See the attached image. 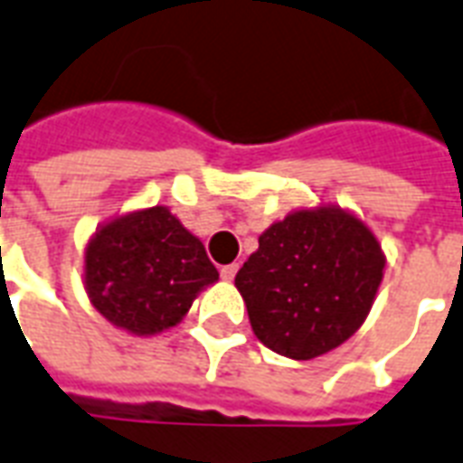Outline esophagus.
<instances>
[{
    "label": "esophagus",
    "mask_w": 463,
    "mask_h": 463,
    "mask_svg": "<svg viewBox=\"0 0 463 463\" xmlns=\"http://www.w3.org/2000/svg\"><path fill=\"white\" fill-rule=\"evenodd\" d=\"M236 270H239V266H236V263L222 266V270H219V273H222V280H234Z\"/></svg>",
    "instance_id": "obj_1"
}]
</instances>
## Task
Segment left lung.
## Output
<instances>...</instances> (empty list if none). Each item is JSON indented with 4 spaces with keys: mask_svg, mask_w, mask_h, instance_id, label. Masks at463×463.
<instances>
[{
    "mask_svg": "<svg viewBox=\"0 0 463 463\" xmlns=\"http://www.w3.org/2000/svg\"><path fill=\"white\" fill-rule=\"evenodd\" d=\"M385 253L366 222L339 204L290 212L259 236L236 273L256 339L295 361L336 349L368 317Z\"/></svg>",
    "mask_w": 463,
    "mask_h": 463,
    "instance_id": "1",
    "label": "left lung"
}]
</instances>
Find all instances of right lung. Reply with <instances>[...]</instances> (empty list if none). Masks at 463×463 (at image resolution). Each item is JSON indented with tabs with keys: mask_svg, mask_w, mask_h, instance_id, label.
<instances>
[{
	"mask_svg": "<svg viewBox=\"0 0 463 463\" xmlns=\"http://www.w3.org/2000/svg\"><path fill=\"white\" fill-rule=\"evenodd\" d=\"M217 280L203 241L163 204L104 222L85 246L87 298L128 335L153 336L175 326Z\"/></svg>",
	"mask_w": 463,
	"mask_h": 463,
	"instance_id": "obj_1",
	"label": "right lung"
}]
</instances>
